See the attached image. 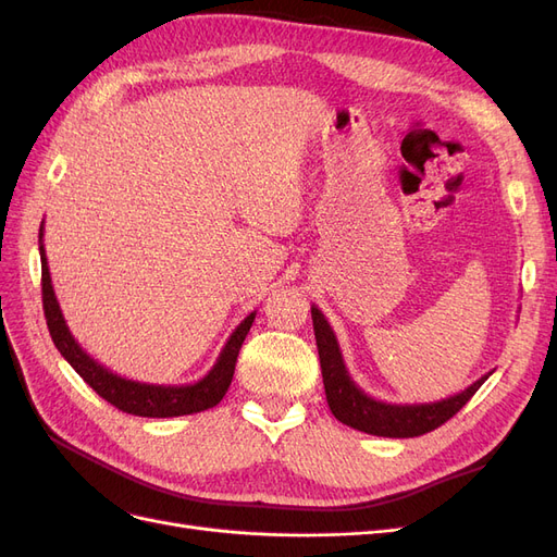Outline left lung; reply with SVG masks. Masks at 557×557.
Returning <instances> with one entry per match:
<instances>
[{
    "mask_svg": "<svg viewBox=\"0 0 557 557\" xmlns=\"http://www.w3.org/2000/svg\"><path fill=\"white\" fill-rule=\"evenodd\" d=\"M311 318H313L320 372H323L330 411L334 413L336 420H342L344 425L352 430L376 434V436H391V440H409V436L432 432L458 413L465 404L474 397L479 387L487 381V376L493 374L491 372L481 376L479 381L465 387L462 393L446 397L442 401L387 404V401L369 397L362 387L350 379L339 342H336V334L330 327L323 311H320L315 305L311 307Z\"/></svg>",
    "mask_w": 557,
    "mask_h": 557,
    "instance_id": "8db88e82",
    "label": "left lung"
}]
</instances>
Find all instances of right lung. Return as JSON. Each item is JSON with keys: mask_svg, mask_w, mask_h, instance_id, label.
Segmentation results:
<instances>
[{"mask_svg": "<svg viewBox=\"0 0 557 557\" xmlns=\"http://www.w3.org/2000/svg\"><path fill=\"white\" fill-rule=\"evenodd\" d=\"M39 256H41V295H44V313L48 332L53 336V344L62 352V358L70 362L76 374L86 381L92 391L132 416L141 418H174V416H188L199 413L215 407L227 393V387L234 376V364H237L239 348L246 339V334L256 320V311L248 313L242 323L230 334L227 344L223 346L221 356L215 364L209 369L207 376H201L195 383L185 385H158V383H141L125 376L113 374L111 369L99 364L95 358L83 350L81 344L74 339V334L66 327V320L58 305V297L53 290V281H50V269L46 260L44 248V223L39 227Z\"/></svg>", "mask_w": 557, "mask_h": 557, "instance_id": "1", "label": "right lung"}]
</instances>
